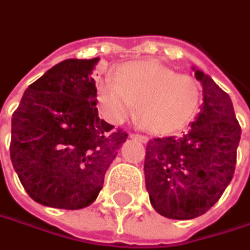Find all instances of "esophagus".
I'll return each mask as SVG.
<instances>
[{
	"label": "esophagus",
	"instance_id": "34e87169",
	"mask_svg": "<svg viewBox=\"0 0 250 250\" xmlns=\"http://www.w3.org/2000/svg\"><path fill=\"white\" fill-rule=\"evenodd\" d=\"M130 137H132V139H136V140H140L142 143H147V142H148V139H147V137L142 136V135H136V133H132Z\"/></svg>",
	"mask_w": 250,
	"mask_h": 250
}]
</instances>
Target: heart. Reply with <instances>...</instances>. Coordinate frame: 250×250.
<instances>
[{
    "instance_id": "1",
    "label": "heart",
    "mask_w": 250,
    "mask_h": 250,
    "mask_svg": "<svg viewBox=\"0 0 250 250\" xmlns=\"http://www.w3.org/2000/svg\"><path fill=\"white\" fill-rule=\"evenodd\" d=\"M201 90L195 80L152 60L122 64L115 82L104 80L98 85V103L113 124H122L133 113L147 130L170 135L184 129L195 118Z\"/></svg>"
}]
</instances>
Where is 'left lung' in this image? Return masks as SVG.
Returning <instances> with one entry per match:
<instances>
[{
	"label": "left lung",
	"instance_id": "8db88e82",
	"mask_svg": "<svg viewBox=\"0 0 250 250\" xmlns=\"http://www.w3.org/2000/svg\"><path fill=\"white\" fill-rule=\"evenodd\" d=\"M195 71L204 103L191 129L182 137L147 143L146 188L152 208L168 219L188 220L207 213L230 184L237 162L241 126L230 96Z\"/></svg>",
	"mask_w": 250,
	"mask_h": 250
}]
</instances>
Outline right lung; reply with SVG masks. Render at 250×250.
<instances>
[{"instance_id": "right-lung-1", "label": "right lung", "mask_w": 250, "mask_h": 250, "mask_svg": "<svg viewBox=\"0 0 250 250\" xmlns=\"http://www.w3.org/2000/svg\"><path fill=\"white\" fill-rule=\"evenodd\" d=\"M95 59H67L33 82L12 115L11 161L35 202L82 209L98 198L128 133L99 118Z\"/></svg>"}]
</instances>
